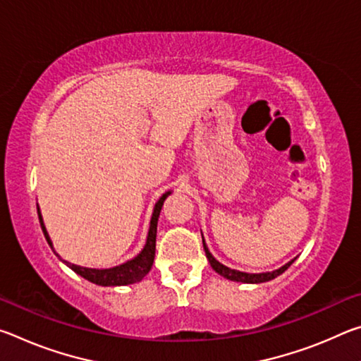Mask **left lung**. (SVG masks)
<instances>
[{
    "mask_svg": "<svg viewBox=\"0 0 361 361\" xmlns=\"http://www.w3.org/2000/svg\"><path fill=\"white\" fill-rule=\"evenodd\" d=\"M204 250H205V255L207 258L210 261V266L213 267V271H216L219 276H223L229 280H234V282H242V283H262V282H267V280H272L276 279L280 274H283L286 269H288L295 259L290 261L288 264H285L283 267L277 269V271L274 272H266V274H245V272H240V271H234V269H229L223 264H219V262L213 258L212 253L209 252V248H207L205 242H204Z\"/></svg>",
    "mask_w": 361,
    "mask_h": 361,
    "instance_id": "left-lung-1",
    "label": "left lung"
}]
</instances>
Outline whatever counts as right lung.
<instances>
[{
    "mask_svg": "<svg viewBox=\"0 0 361 361\" xmlns=\"http://www.w3.org/2000/svg\"><path fill=\"white\" fill-rule=\"evenodd\" d=\"M170 195V191L162 195L161 199L157 200V204L154 207V212H152V218H151V226H149V232H148V240H146V245L142 250L137 258H133L130 261L124 262V264L116 266L111 269H87V267H81L76 264H70L66 262V266H70L73 271L79 276L84 277L89 282L102 285V286H118V285H130L140 282L146 274L149 272V269L154 262V253H156V232H157V219H159V213L162 210L164 200H166ZM38 216H39V223H41V229L44 232V237L49 245L52 248V242L49 239V234L44 228V223H42L41 213L38 209Z\"/></svg>",
    "mask_w": 361,
    "mask_h": 361,
    "instance_id": "obj_1",
    "label": "right lung"
}]
</instances>
